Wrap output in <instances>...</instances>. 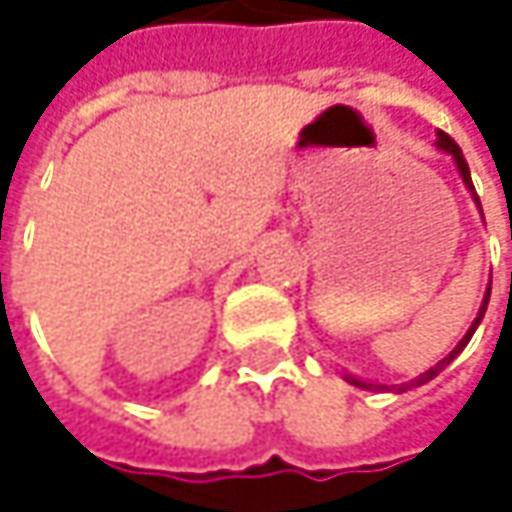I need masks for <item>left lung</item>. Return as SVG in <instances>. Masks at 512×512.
Returning <instances> with one entry per match:
<instances>
[{
  "label": "left lung",
  "instance_id": "obj_1",
  "mask_svg": "<svg viewBox=\"0 0 512 512\" xmlns=\"http://www.w3.org/2000/svg\"><path fill=\"white\" fill-rule=\"evenodd\" d=\"M436 147L454 156V161H457V170H460V176H463V182H466V188H469V191H472V197L478 200V194H475V185H472V173H469V164H466V159H463V150L457 147V141H454L451 135H445V132H439V141H436ZM478 206H480V203H478ZM486 303H489V291H486V297H483V306H480V312H478V318H475V324H472V327H469V333H466V336H463V339L457 342V348H454V351L448 353V356H445L442 362H436V365H433L430 371H424V374H418L416 380H410V383H401V386H398V392H407V389H413V386H421V383H427V380H433V377H436V374H439V371H442V368H445V365H448V362H451V359H454L457 353H460V351H463V348H466V345H469V339L475 336V330H478L480 318H483V312H486ZM345 380H348V383H353V386H359V389H389V386H377V383H368V380H359V377H353V374H348Z\"/></svg>",
  "mask_w": 512,
  "mask_h": 512
}]
</instances>
